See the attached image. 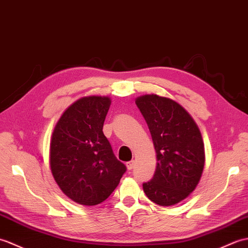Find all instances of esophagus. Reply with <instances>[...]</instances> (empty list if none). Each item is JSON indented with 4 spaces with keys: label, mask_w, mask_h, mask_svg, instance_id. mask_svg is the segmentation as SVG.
Segmentation results:
<instances>
[{
    "label": "esophagus",
    "mask_w": 248,
    "mask_h": 248,
    "mask_svg": "<svg viewBox=\"0 0 248 248\" xmlns=\"http://www.w3.org/2000/svg\"><path fill=\"white\" fill-rule=\"evenodd\" d=\"M134 161L133 160H131V161H129V162H127V163H126V167H127V170H133V168H134Z\"/></svg>",
    "instance_id": "esophagus-1"
}]
</instances>
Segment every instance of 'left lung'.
<instances>
[{"instance_id":"8db88e82","label":"left lung","mask_w":248,"mask_h":248,"mask_svg":"<svg viewBox=\"0 0 248 248\" xmlns=\"http://www.w3.org/2000/svg\"><path fill=\"white\" fill-rule=\"evenodd\" d=\"M151 131L157 156L152 180L143 191L159 206H172L188 197L199 185L205 147L199 126L178 103L157 94L136 98Z\"/></svg>"}]
</instances>
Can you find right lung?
I'll return each instance as SVG.
<instances>
[{
	"label": "right lung",
	"mask_w": 248,
	"mask_h": 248,
	"mask_svg": "<svg viewBox=\"0 0 248 248\" xmlns=\"http://www.w3.org/2000/svg\"><path fill=\"white\" fill-rule=\"evenodd\" d=\"M108 96H86L58 120L49 145V166L60 190L85 206L107 200L126 172L103 133Z\"/></svg>",
	"instance_id": "add662e5"
}]
</instances>
